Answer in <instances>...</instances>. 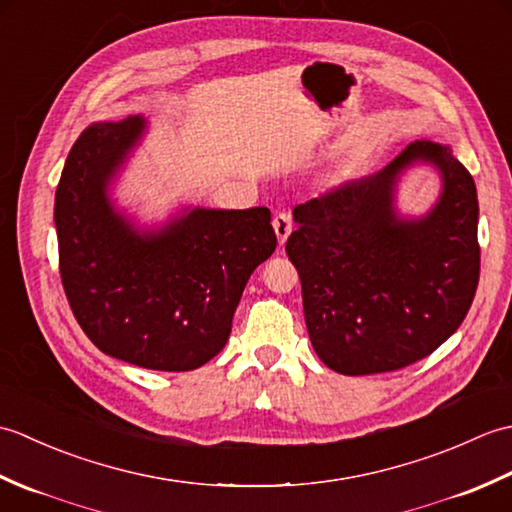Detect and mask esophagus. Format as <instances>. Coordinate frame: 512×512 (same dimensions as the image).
<instances>
[{"instance_id":"esophagus-1","label":"esophagus","mask_w":512,"mask_h":512,"mask_svg":"<svg viewBox=\"0 0 512 512\" xmlns=\"http://www.w3.org/2000/svg\"><path fill=\"white\" fill-rule=\"evenodd\" d=\"M292 215L288 213V211H281V213H277L275 217H273V228H275V233H277V239L281 244L286 242L288 239V235L292 233Z\"/></svg>"}]
</instances>
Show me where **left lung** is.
<instances>
[{
  "mask_svg": "<svg viewBox=\"0 0 512 512\" xmlns=\"http://www.w3.org/2000/svg\"><path fill=\"white\" fill-rule=\"evenodd\" d=\"M418 159L439 167L443 195L422 221H398L395 180ZM477 213L471 173L431 140L407 145L374 176L299 204L286 253L321 361L365 376L436 352L460 328L480 281Z\"/></svg>",
  "mask_w": 512,
  "mask_h": 512,
  "instance_id": "left-lung-1",
  "label": "left lung"
}]
</instances>
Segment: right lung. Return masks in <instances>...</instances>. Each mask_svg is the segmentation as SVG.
I'll return each instance as SVG.
<instances>
[{"label": "right lung", "mask_w": 512, "mask_h": 512, "mask_svg": "<svg viewBox=\"0 0 512 512\" xmlns=\"http://www.w3.org/2000/svg\"><path fill=\"white\" fill-rule=\"evenodd\" d=\"M145 123H94L76 138L54 198L59 273L76 321L101 352L189 372L222 350L248 277L275 253L270 211L193 209L140 235L107 198Z\"/></svg>", "instance_id": "obj_1"}]
</instances>
